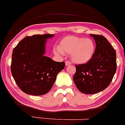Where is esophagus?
Returning <instances> with one entry per match:
<instances>
[{
	"instance_id": "obj_1",
	"label": "esophagus",
	"mask_w": 125,
	"mask_h": 125,
	"mask_svg": "<svg viewBox=\"0 0 125 125\" xmlns=\"http://www.w3.org/2000/svg\"><path fill=\"white\" fill-rule=\"evenodd\" d=\"M71 62H70V61H65V65H66V66H67V65H71Z\"/></svg>"
}]
</instances>
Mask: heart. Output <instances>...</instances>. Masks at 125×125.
I'll return each mask as SVG.
<instances>
[{
  "label": "heart",
  "instance_id": "heart-1",
  "mask_svg": "<svg viewBox=\"0 0 125 125\" xmlns=\"http://www.w3.org/2000/svg\"><path fill=\"white\" fill-rule=\"evenodd\" d=\"M56 55L71 54V58L77 64H85L90 61L95 52V44L92 39L66 36L60 42L59 47L54 50Z\"/></svg>",
  "mask_w": 125,
  "mask_h": 125
}]
</instances>
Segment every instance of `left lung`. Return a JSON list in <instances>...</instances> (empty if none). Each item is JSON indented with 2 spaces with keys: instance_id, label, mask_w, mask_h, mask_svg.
Returning a JSON list of instances; mask_svg holds the SVG:
<instances>
[{
  "instance_id": "8db88e82",
  "label": "left lung",
  "mask_w": 125,
  "mask_h": 125,
  "mask_svg": "<svg viewBox=\"0 0 125 125\" xmlns=\"http://www.w3.org/2000/svg\"><path fill=\"white\" fill-rule=\"evenodd\" d=\"M96 47L93 58L85 64L75 65L73 77L75 85L81 93L93 94L102 92L110 84L117 68L115 50L102 35L90 34Z\"/></svg>"
}]
</instances>
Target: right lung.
<instances>
[{
  "mask_svg": "<svg viewBox=\"0 0 125 125\" xmlns=\"http://www.w3.org/2000/svg\"><path fill=\"white\" fill-rule=\"evenodd\" d=\"M54 36L47 33L26 36L13 50L11 73L18 86L28 94L47 93L64 68V61L56 62L44 56L47 39Z\"/></svg>",
  "mask_w": 125,
  "mask_h": 125,
  "instance_id": "obj_1",
  "label": "right lung"
}]
</instances>
